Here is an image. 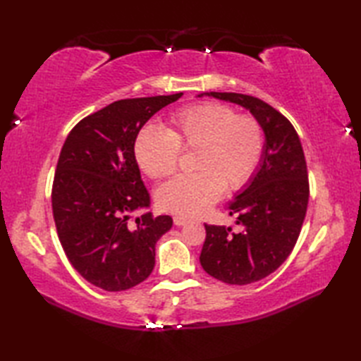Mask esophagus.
Instances as JSON below:
<instances>
[{"instance_id":"34e87169","label":"esophagus","mask_w":361,"mask_h":361,"mask_svg":"<svg viewBox=\"0 0 361 361\" xmlns=\"http://www.w3.org/2000/svg\"><path fill=\"white\" fill-rule=\"evenodd\" d=\"M188 221H189V219H186V217H181V216H175V217H173V224H175L176 226L186 225Z\"/></svg>"}]
</instances>
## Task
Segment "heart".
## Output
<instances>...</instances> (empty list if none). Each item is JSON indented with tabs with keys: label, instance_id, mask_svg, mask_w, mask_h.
<instances>
[{
	"label": "heart",
	"instance_id": "obj_1",
	"mask_svg": "<svg viewBox=\"0 0 361 361\" xmlns=\"http://www.w3.org/2000/svg\"><path fill=\"white\" fill-rule=\"evenodd\" d=\"M181 150H194L190 167L157 190L161 209L198 216L216 203L224 189L237 190L247 183L262 158L264 132L256 118L235 114L233 106L203 102L176 111L169 128L144 126L135 140L141 171L161 178L175 171Z\"/></svg>",
	"mask_w": 361,
	"mask_h": 361
}]
</instances>
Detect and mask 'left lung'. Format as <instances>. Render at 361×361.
Returning a JSON list of instances; mask_svg holds the SVG:
<instances>
[{
    "label": "left lung",
    "mask_w": 361,
    "mask_h": 361,
    "mask_svg": "<svg viewBox=\"0 0 361 361\" xmlns=\"http://www.w3.org/2000/svg\"><path fill=\"white\" fill-rule=\"evenodd\" d=\"M250 110L264 130L265 144L256 173L228 204L237 214L231 228L204 225L203 270L231 286H247L267 278L283 264L301 233L307 212L309 178L304 150L291 122L257 97L239 93H203Z\"/></svg>",
    "instance_id": "1"
}]
</instances>
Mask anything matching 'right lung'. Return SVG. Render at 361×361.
Returning <instances> with one entry per match:
<instances>
[{
  "label": "right lung",
  "instance_id": "obj_1",
  "mask_svg": "<svg viewBox=\"0 0 361 361\" xmlns=\"http://www.w3.org/2000/svg\"><path fill=\"white\" fill-rule=\"evenodd\" d=\"M183 96L122 99L75 126L60 152L52 185L59 240L71 265L90 283L122 291L141 283L155 267V245L172 217L142 214L150 195L135 158V140L153 114Z\"/></svg>",
  "mask_w": 361,
  "mask_h": 361
}]
</instances>
